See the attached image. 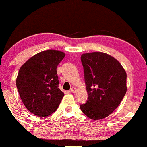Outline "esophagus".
<instances>
[{
	"label": "esophagus",
	"instance_id": "34e87169",
	"mask_svg": "<svg viewBox=\"0 0 147 147\" xmlns=\"http://www.w3.org/2000/svg\"><path fill=\"white\" fill-rule=\"evenodd\" d=\"M70 91L72 93H75V92H76V88H71V90H70Z\"/></svg>",
	"mask_w": 147,
	"mask_h": 147
}]
</instances>
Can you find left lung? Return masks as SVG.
Segmentation results:
<instances>
[{
	"instance_id": "left-lung-1",
	"label": "left lung",
	"mask_w": 147,
	"mask_h": 147,
	"mask_svg": "<svg viewBox=\"0 0 147 147\" xmlns=\"http://www.w3.org/2000/svg\"><path fill=\"white\" fill-rule=\"evenodd\" d=\"M80 59L88 92L87 101L80 105V109L92 120L107 117L125 95V71L117 59L102 52L84 53Z\"/></svg>"
}]
</instances>
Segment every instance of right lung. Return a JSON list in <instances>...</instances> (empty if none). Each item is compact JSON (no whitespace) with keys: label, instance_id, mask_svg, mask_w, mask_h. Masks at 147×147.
I'll use <instances>...</instances> for the list:
<instances>
[{"label":"right lung","instance_id":"1","mask_svg":"<svg viewBox=\"0 0 147 147\" xmlns=\"http://www.w3.org/2000/svg\"><path fill=\"white\" fill-rule=\"evenodd\" d=\"M64 53L56 50L40 52L20 69L16 88L25 107L38 117H46L57 110L64 96L59 88L57 67Z\"/></svg>","mask_w":147,"mask_h":147}]
</instances>
